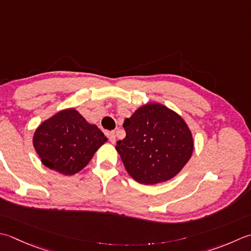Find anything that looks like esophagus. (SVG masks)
Here are the masks:
<instances>
[{
    "mask_svg": "<svg viewBox=\"0 0 251 251\" xmlns=\"http://www.w3.org/2000/svg\"><path fill=\"white\" fill-rule=\"evenodd\" d=\"M107 137H109V140L112 142V144H115V131H110L107 132Z\"/></svg>",
    "mask_w": 251,
    "mask_h": 251,
    "instance_id": "obj_1",
    "label": "esophagus"
}]
</instances>
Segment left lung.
I'll return each mask as SVG.
<instances>
[{
  "label": "left lung",
  "mask_w": 251,
  "mask_h": 251,
  "mask_svg": "<svg viewBox=\"0 0 251 251\" xmlns=\"http://www.w3.org/2000/svg\"><path fill=\"white\" fill-rule=\"evenodd\" d=\"M123 127L126 137L117 141L115 149L128 174L140 184L154 185L173 178L193 154L188 125L160 103L140 106Z\"/></svg>",
  "instance_id": "left-lung-1"
}]
</instances>
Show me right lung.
<instances>
[{
    "label": "right lung",
    "instance_id": "1",
    "mask_svg": "<svg viewBox=\"0 0 251 251\" xmlns=\"http://www.w3.org/2000/svg\"><path fill=\"white\" fill-rule=\"evenodd\" d=\"M106 140L77 110L66 109L38 127L32 144L43 165L63 175H74L89 163Z\"/></svg>",
    "mask_w": 251,
    "mask_h": 251
}]
</instances>
